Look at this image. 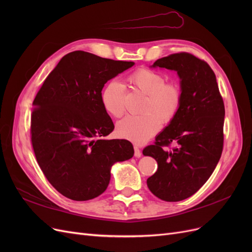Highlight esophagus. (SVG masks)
I'll return each instance as SVG.
<instances>
[{
    "label": "esophagus",
    "instance_id": "34e87169",
    "mask_svg": "<svg viewBox=\"0 0 252 252\" xmlns=\"http://www.w3.org/2000/svg\"><path fill=\"white\" fill-rule=\"evenodd\" d=\"M133 148H134V157H135V158H140V157L142 156V152H141V150H140L138 145H134Z\"/></svg>",
    "mask_w": 252,
    "mask_h": 252
}]
</instances>
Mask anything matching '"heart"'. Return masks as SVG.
Instances as JSON below:
<instances>
[{
  "instance_id": "b5f03b06",
  "label": "heart",
  "mask_w": 252,
  "mask_h": 252,
  "mask_svg": "<svg viewBox=\"0 0 252 252\" xmlns=\"http://www.w3.org/2000/svg\"><path fill=\"white\" fill-rule=\"evenodd\" d=\"M133 89L145 94L140 116H128L117 125L119 136L135 143H143L155 135L159 125L169 124L177 117L182 105V89L178 83L166 82L165 75L148 68H140L128 75ZM125 88L116 80L110 81L102 91L105 111L113 118L125 112Z\"/></svg>"
}]
</instances>
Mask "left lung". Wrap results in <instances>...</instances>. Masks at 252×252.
<instances>
[{
    "label": "left lung",
    "mask_w": 252,
    "mask_h": 252,
    "mask_svg": "<svg viewBox=\"0 0 252 252\" xmlns=\"http://www.w3.org/2000/svg\"><path fill=\"white\" fill-rule=\"evenodd\" d=\"M152 66L178 72L183 98L177 117L143 150L158 162L147 186L158 199L178 202L194 194L216 169L224 145L225 106L216 74L204 60L179 52ZM172 142L176 147L167 151Z\"/></svg>",
    "instance_id": "left-lung-1"
}]
</instances>
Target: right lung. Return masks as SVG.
I'll return each instance as SVG.
<instances>
[{"mask_svg":"<svg viewBox=\"0 0 252 252\" xmlns=\"http://www.w3.org/2000/svg\"><path fill=\"white\" fill-rule=\"evenodd\" d=\"M134 65L86 51L64 56L33 101L32 144L41 170L58 191L73 201L102 194L111 166L131 158L127 140H105L114 125L101 95L107 81Z\"/></svg>","mask_w":252,"mask_h":252,"instance_id":"1","label":"right lung"}]
</instances>
